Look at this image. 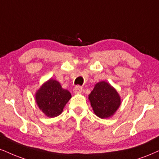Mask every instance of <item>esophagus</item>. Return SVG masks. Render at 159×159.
<instances>
[{
	"mask_svg": "<svg viewBox=\"0 0 159 159\" xmlns=\"http://www.w3.org/2000/svg\"><path fill=\"white\" fill-rule=\"evenodd\" d=\"M83 91V88L80 87V86H76L74 89V92L75 93H80Z\"/></svg>",
	"mask_w": 159,
	"mask_h": 159,
	"instance_id": "34e87169",
	"label": "esophagus"
}]
</instances>
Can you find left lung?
I'll return each instance as SVG.
<instances>
[{"instance_id": "left-lung-1", "label": "left lung", "mask_w": 159, "mask_h": 159, "mask_svg": "<svg viewBox=\"0 0 159 159\" xmlns=\"http://www.w3.org/2000/svg\"><path fill=\"white\" fill-rule=\"evenodd\" d=\"M89 99L96 116L101 119L112 117L121 105V97L111 84L101 81L94 85Z\"/></svg>"}]
</instances>
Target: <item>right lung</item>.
<instances>
[{
	"label": "right lung",
	"mask_w": 159,
	"mask_h": 159,
	"mask_svg": "<svg viewBox=\"0 0 159 159\" xmlns=\"http://www.w3.org/2000/svg\"><path fill=\"white\" fill-rule=\"evenodd\" d=\"M71 98L68 90L63 89L57 80L49 79L35 93V101L41 111L49 118L60 115Z\"/></svg>",
	"instance_id": "1"
}]
</instances>
